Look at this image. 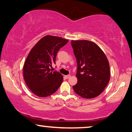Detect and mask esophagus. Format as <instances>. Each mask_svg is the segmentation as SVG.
<instances>
[{"label":"esophagus","instance_id":"1","mask_svg":"<svg viewBox=\"0 0 132 132\" xmlns=\"http://www.w3.org/2000/svg\"><path fill=\"white\" fill-rule=\"evenodd\" d=\"M71 77V76L70 75H66V76H64V77L65 79H69L70 77Z\"/></svg>","mask_w":132,"mask_h":132}]
</instances>
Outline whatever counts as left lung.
Segmentation results:
<instances>
[{"label":"left lung","instance_id":"1","mask_svg":"<svg viewBox=\"0 0 132 132\" xmlns=\"http://www.w3.org/2000/svg\"><path fill=\"white\" fill-rule=\"evenodd\" d=\"M71 43L77 64V83L73 86L74 91L83 98H95L104 91L109 82L108 59L95 43L72 40Z\"/></svg>","mask_w":132,"mask_h":132}]
</instances>
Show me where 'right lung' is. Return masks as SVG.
Wrapping results in <instances>:
<instances>
[{
	"mask_svg": "<svg viewBox=\"0 0 132 132\" xmlns=\"http://www.w3.org/2000/svg\"><path fill=\"white\" fill-rule=\"evenodd\" d=\"M68 39L52 35L43 37L30 50L23 66V77L30 91L39 97L53 94L63 81V76L52 71L57 52Z\"/></svg>",
	"mask_w": 132,
	"mask_h": 132,
	"instance_id": "add662e5",
	"label": "right lung"
}]
</instances>
